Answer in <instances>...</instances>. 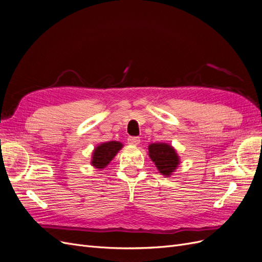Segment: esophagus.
Wrapping results in <instances>:
<instances>
[{"mask_svg":"<svg viewBox=\"0 0 262 262\" xmlns=\"http://www.w3.org/2000/svg\"><path fill=\"white\" fill-rule=\"evenodd\" d=\"M141 142V140H140V138H138V137H130L129 139H128V143L130 144V145H138L139 143Z\"/></svg>","mask_w":262,"mask_h":262,"instance_id":"obj_1","label":"esophagus"}]
</instances>
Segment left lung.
<instances>
[{
	"label": "left lung",
	"mask_w": 262,
	"mask_h": 262,
	"mask_svg": "<svg viewBox=\"0 0 262 262\" xmlns=\"http://www.w3.org/2000/svg\"><path fill=\"white\" fill-rule=\"evenodd\" d=\"M148 156L155 164L157 170L165 177L171 176L180 164L177 150L168 143H152L148 145Z\"/></svg>",
	"instance_id": "obj_1"
}]
</instances>
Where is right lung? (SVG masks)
Listing matches in <instances>:
<instances>
[{"mask_svg":"<svg viewBox=\"0 0 262 262\" xmlns=\"http://www.w3.org/2000/svg\"><path fill=\"white\" fill-rule=\"evenodd\" d=\"M122 147L123 144L118 141L104 142V143L96 145L92 153L91 165L94 168L102 170L107 167V165L113 161V158Z\"/></svg>","mask_w":262,"mask_h":262,"instance_id":"right-lung-1","label":"right lung"}]
</instances>
